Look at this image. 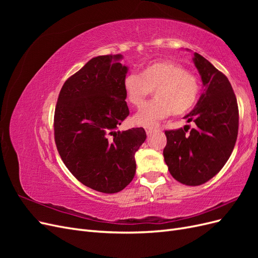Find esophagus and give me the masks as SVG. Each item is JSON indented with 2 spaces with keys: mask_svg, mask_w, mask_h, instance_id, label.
Here are the masks:
<instances>
[{
  "mask_svg": "<svg viewBox=\"0 0 258 258\" xmlns=\"http://www.w3.org/2000/svg\"><path fill=\"white\" fill-rule=\"evenodd\" d=\"M145 131H146V134H147V135H151L152 132H154V131H155V129H154V128H152V127H146V128H145Z\"/></svg>",
  "mask_w": 258,
  "mask_h": 258,
  "instance_id": "esophagus-1",
  "label": "esophagus"
}]
</instances>
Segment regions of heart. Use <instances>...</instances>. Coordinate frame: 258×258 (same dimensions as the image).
Returning a JSON list of instances; mask_svg holds the SVG:
<instances>
[{
	"label": "heart",
	"mask_w": 258,
	"mask_h": 258,
	"mask_svg": "<svg viewBox=\"0 0 258 258\" xmlns=\"http://www.w3.org/2000/svg\"><path fill=\"white\" fill-rule=\"evenodd\" d=\"M122 89L128 104L134 107H141L154 90L156 100L135 116L136 123L154 126L171 113L188 112L198 100L200 82L177 62L158 60L144 66L139 75L124 77Z\"/></svg>",
	"instance_id": "obj_1"
}]
</instances>
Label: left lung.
I'll list each match as a JSON object with an SVG mask.
<instances>
[{
    "label": "left lung",
    "instance_id": "obj_1",
    "mask_svg": "<svg viewBox=\"0 0 258 258\" xmlns=\"http://www.w3.org/2000/svg\"><path fill=\"white\" fill-rule=\"evenodd\" d=\"M192 60L204 84L196 106L184 117L195 128L167 130L163 157L176 181L197 186L216 175L229 159L238 137L239 110L227 77L197 52Z\"/></svg>",
    "mask_w": 258,
    "mask_h": 258
}]
</instances>
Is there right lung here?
Here are the masks:
<instances>
[{"label": "right lung", "instance_id": "obj_1", "mask_svg": "<svg viewBox=\"0 0 258 258\" xmlns=\"http://www.w3.org/2000/svg\"><path fill=\"white\" fill-rule=\"evenodd\" d=\"M121 54L89 60L66 81L54 110V142L64 165L81 183L100 192L122 190L135 177V154L143 128L119 131L129 115Z\"/></svg>", "mask_w": 258, "mask_h": 258}]
</instances>
